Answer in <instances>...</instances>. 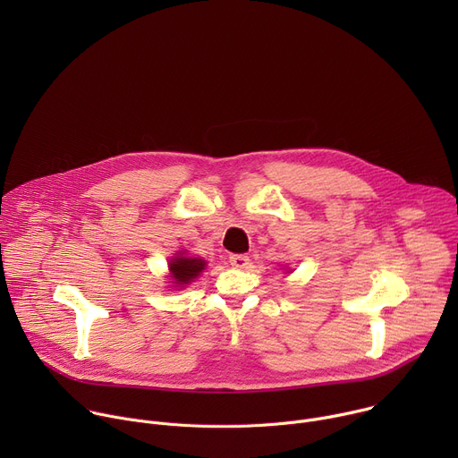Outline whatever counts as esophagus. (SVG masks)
I'll return each instance as SVG.
<instances>
[{"mask_svg":"<svg viewBox=\"0 0 458 458\" xmlns=\"http://www.w3.org/2000/svg\"><path fill=\"white\" fill-rule=\"evenodd\" d=\"M230 265L237 270H242L250 265V259L248 255H242V253H237V255H230Z\"/></svg>","mask_w":458,"mask_h":458,"instance_id":"34e87169","label":"esophagus"}]
</instances>
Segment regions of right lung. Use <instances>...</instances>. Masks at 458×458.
I'll return each instance as SVG.
<instances>
[{
  "label": "right lung",
  "instance_id": "obj_1",
  "mask_svg": "<svg viewBox=\"0 0 458 458\" xmlns=\"http://www.w3.org/2000/svg\"><path fill=\"white\" fill-rule=\"evenodd\" d=\"M207 268V260L201 257H190L186 251H177L168 263V270H170V283L174 286L184 288V284H188L190 281H193L195 277H199L201 272Z\"/></svg>",
  "mask_w": 458,
  "mask_h": 458
}]
</instances>
